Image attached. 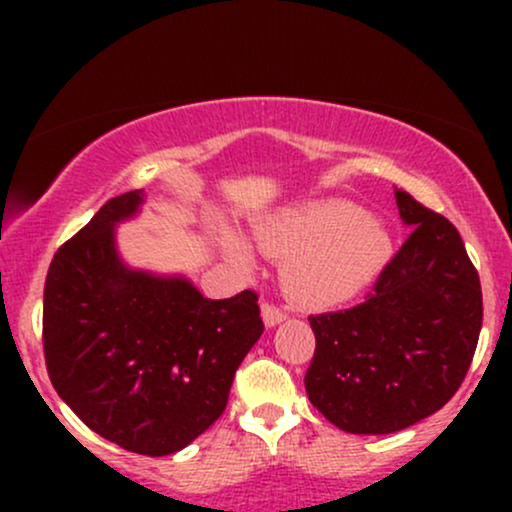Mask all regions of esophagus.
I'll use <instances>...</instances> for the list:
<instances>
[{
    "label": "esophagus",
    "instance_id": "esophagus-1",
    "mask_svg": "<svg viewBox=\"0 0 512 512\" xmlns=\"http://www.w3.org/2000/svg\"><path fill=\"white\" fill-rule=\"evenodd\" d=\"M262 320H264V325H267V327H276V325H281V322L286 320V313H284V310L276 308V305L264 303L262 305Z\"/></svg>",
    "mask_w": 512,
    "mask_h": 512
}]
</instances>
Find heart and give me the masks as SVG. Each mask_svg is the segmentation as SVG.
Masks as SVG:
<instances>
[{
	"instance_id": "obj_1",
	"label": "heart",
	"mask_w": 512,
	"mask_h": 512,
	"mask_svg": "<svg viewBox=\"0 0 512 512\" xmlns=\"http://www.w3.org/2000/svg\"><path fill=\"white\" fill-rule=\"evenodd\" d=\"M257 248L289 261L286 286L308 308H337L366 291L392 257L390 231L346 199L298 204L255 228ZM221 248L240 269L255 267L243 238L223 233Z\"/></svg>"
}]
</instances>
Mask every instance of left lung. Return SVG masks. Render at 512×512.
<instances>
[{"label": "left lung", "mask_w": 512, "mask_h": 512, "mask_svg": "<svg viewBox=\"0 0 512 512\" xmlns=\"http://www.w3.org/2000/svg\"><path fill=\"white\" fill-rule=\"evenodd\" d=\"M409 228L368 301L310 317L313 407L346 433L385 436L436 414L467 375L481 332V284L457 228L395 190Z\"/></svg>", "instance_id": "8db88e82"}]
</instances>
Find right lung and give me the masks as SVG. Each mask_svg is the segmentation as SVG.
<instances>
[{
  "label": "right lung",
  "mask_w": 512,
  "mask_h": 512,
  "mask_svg": "<svg viewBox=\"0 0 512 512\" xmlns=\"http://www.w3.org/2000/svg\"><path fill=\"white\" fill-rule=\"evenodd\" d=\"M144 202V190L113 197L55 252L43 346L57 395L91 431L161 457L223 414L264 325L252 291L211 301L185 274L125 262L117 226L137 219Z\"/></svg>",
  "instance_id": "add662e5"
}]
</instances>
